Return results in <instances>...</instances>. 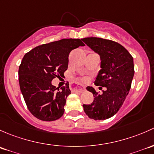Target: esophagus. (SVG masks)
<instances>
[{"instance_id": "1", "label": "esophagus", "mask_w": 154, "mask_h": 154, "mask_svg": "<svg viewBox=\"0 0 154 154\" xmlns=\"http://www.w3.org/2000/svg\"><path fill=\"white\" fill-rule=\"evenodd\" d=\"M72 90L75 92H79V93H83L85 90V88H81V87H74V88H72Z\"/></svg>"}]
</instances>
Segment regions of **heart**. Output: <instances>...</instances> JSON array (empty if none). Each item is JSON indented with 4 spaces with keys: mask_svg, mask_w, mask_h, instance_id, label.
Returning <instances> with one entry per match:
<instances>
[{
    "mask_svg": "<svg viewBox=\"0 0 154 154\" xmlns=\"http://www.w3.org/2000/svg\"><path fill=\"white\" fill-rule=\"evenodd\" d=\"M87 80H88V79H87V78H83V79H82V82H86Z\"/></svg>",
    "mask_w": 154,
    "mask_h": 154,
    "instance_id": "obj_1",
    "label": "heart"
}]
</instances>
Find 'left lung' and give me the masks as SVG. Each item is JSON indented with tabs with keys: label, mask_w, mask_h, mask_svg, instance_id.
<instances>
[{
	"label": "left lung",
	"mask_w": 154,
	"mask_h": 154,
	"mask_svg": "<svg viewBox=\"0 0 154 154\" xmlns=\"http://www.w3.org/2000/svg\"><path fill=\"white\" fill-rule=\"evenodd\" d=\"M101 58V68L94 84L102 90L96 92L92 87L87 90L94 96L93 102L83 104L89 118L104 120L115 115L121 108L131 87L134 75V58L119 43L101 38L82 39Z\"/></svg>",
	"instance_id": "obj_1"
}]
</instances>
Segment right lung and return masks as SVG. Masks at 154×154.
Listing matches in <instances>:
<instances>
[{
  "mask_svg": "<svg viewBox=\"0 0 154 154\" xmlns=\"http://www.w3.org/2000/svg\"><path fill=\"white\" fill-rule=\"evenodd\" d=\"M85 46L82 39L64 38L42 44L26 53L19 66L20 89L29 112L38 119L55 121L63 116L69 84L58 88L52 85L67 69L69 53Z\"/></svg>",
  "mask_w": 154,
  "mask_h": 154,
  "instance_id": "1",
  "label": "right lung"
}]
</instances>
